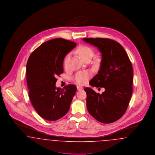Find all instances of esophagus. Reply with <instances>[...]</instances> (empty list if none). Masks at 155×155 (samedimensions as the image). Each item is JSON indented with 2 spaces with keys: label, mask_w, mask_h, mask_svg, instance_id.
Wrapping results in <instances>:
<instances>
[{
  "label": "esophagus",
  "mask_w": 155,
  "mask_h": 155,
  "mask_svg": "<svg viewBox=\"0 0 155 155\" xmlns=\"http://www.w3.org/2000/svg\"><path fill=\"white\" fill-rule=\"evenodd\" d=\"M77 90H78V91H81V90H82V89H83V88H82V87H81V86H77Z\"/></svg>",
  "instance_id": "34e87169"
}]
</instances>
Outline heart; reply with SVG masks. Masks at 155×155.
I'll return each instance as SVG.
<instances>
[{
	"label": "heart",
	"mask_w": 155,
	"mask_h": 155,
	"mask_svg": "<svg viewBox=\"0 0 155 155\" xmlns=\"http://www.w3.org/2000/svg\"><path fill=\"white\" fill-rule=\"evenodd\" d=\"M76 52L79 57L82 60L85 61L87 59H91L94 51L91 46L86 45H81L77 48ZM90 77L91 74L88 71H80L74 75V80L79 85H84L88 80Z\"/></svg>",
	"instance_id": "heart-1"
}]
</instances>
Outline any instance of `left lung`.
<instances>
[{"mask_svg":"<svg viewBox=\"0 0 155 155\" xmlns=\"http://www.w3.org/2000/svg\"><path fill=\"white\" fill-rule=\"evenodd\" d=\"M86 42L94 45L102 53L98 74L89 84L103 87L102 94L85 88L87 107L90 114L101 123L109 124L121 118L125 113L133 93V69L124 48L109 38H85Z\"/></svg>","mask_w":155,"mask_h":155,"instance_id":"left-lung-1","label":"left lung"}]
</instances>
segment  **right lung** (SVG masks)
<instances>
[{
  "instance_id": "1",
  "label": "right lung",
  "mask_w": 155,
  "mask_h": 155,
  "mask_svg": "<svg viewBox=\"0 0 155 155\" xmlns=\"http://www.w3.org/2000/svg\"><path fill=\"white\" fill-rule=\"evenodd\" d=\"M75 46L69 40L53 39L37 48L28 60L26 74L30 101L37 113L46 120L61 118L70 109L77 87L69 84L57 88L56 77L63 73L64 59Z\"/></svg>"
}]
</instances>
